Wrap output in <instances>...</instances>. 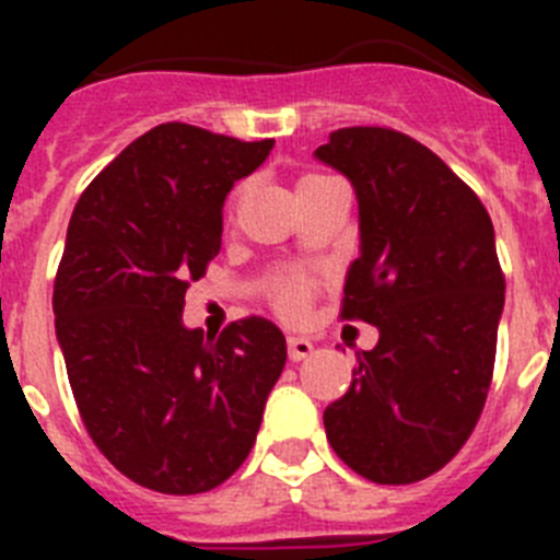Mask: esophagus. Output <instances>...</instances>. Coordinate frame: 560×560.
Wrapping results in <instances>:
<instances>
[{"mask_svg":"<svg viewBox=\"0 0 560 560\" xmlns=\"http://www.w3.org/2000/svg\"><path fill=\"white\" fill-rule=\"evenodd\" d=\"M314 353V341L305 339V336H289V355L294 361H303Z\"/></svg>","mask_w":560,"mask_h":560,"instance_id":"1","label":"esophagus"}]
</instances>
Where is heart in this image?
<instances>
[{"mask_svg": "<svg viewBox=\"0 0 560 560\" xmlns=\"http://www.w3.org/2000/svg\"><path fill=\"white\" fill-rule=\"evenodd\" d=\"M305 179H311V176H305ZM275 296H277V305H280L285 314H291V316L303 314L305 305H308V300H311V283L305 280V277L289 275L280 280Z\"/></svg>", "mask_w": 560, "mask_h": 560, "instance_id": "b5f03b06", "label": "heart"}]
</instances>
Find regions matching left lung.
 Segmentation results:
<instances>
[{
  "mask_svg": "<svg viewBox=\"0 0 560 560\" xmlns=\"http://www.w3.org/2000/svg\"><path fill=\"white\" fill-rule=\"evenodd\" d=\"M314 156L359 201L341 316L378 328L325 409L328 443L364 479L418 482L463 448L491 387L504 308L491 215L438 153L393 128H339Z\"/></svg>",
  "mask_w": 560,
  "mask_h": 560,
  "instance_id": "1",
  "label": "left lung"
}]
</instances>
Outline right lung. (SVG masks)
<instances>
[{
    "mask_svg": "<svg viewBox=\"0 0 560 560\" xmlns=\"http://www.w3.org/2000/svg\"><path fill=\"white\" fill-rule=\"evenodd\" d=\"M275 140L187 122L137 137L83 190L52 291L56 336L89 438L142 488L212 491L249 457L285 336L246 316L185 328V291L221 249V210Z\"/></svg>",
    "mask_w": 560,
    "mask_h": 560,
    "instance_id": "add662e5",
    "label": "right lung"
}]
</instances>
